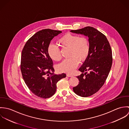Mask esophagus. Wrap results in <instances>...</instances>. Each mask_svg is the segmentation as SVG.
I'll use <instances>...</instances> for the list:
<instances>
[{"mask_svg": "<svg viewBox=\"0 0 129 129\" xmlns=\"http://www.w3.org/2000/svg\"><path fill=\"white\" fill-rule=\"evenodd\" d=\"M67 76L68 77H72V76H73V75L72 74H67Z\"/></svg>", "mask_w": 129, "mask_h": 129, "instance_id": "obj_1", "label": "esophagus"}]
</instances>
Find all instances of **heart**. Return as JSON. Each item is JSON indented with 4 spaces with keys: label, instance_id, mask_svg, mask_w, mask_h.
Here are the masks:
<instances>
[{
    "label": "heart",
    "instance_id": "b5f03b06",
    "mask_svg": "<svg viewBox=\"0 0 129 129\" xmlns=\"http://www.w3.org/2000/svg\"><path fill=\"white\" fill-rule=\"evenodd\" d=\"M58 43L63 48L70 49L69 57L57 66L58 72L71 74L77 67L79 61H84L90 52V44L86 37H79L77 35L67 33L60 37ZM49 56L54 60L59 61L61 55L59 48L53 44H50L48 48Z\"/></svg>",
    "mask_w": 129,
    "mask_h": 129
}]
</instances>
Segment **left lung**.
I'll return each mask as SVG.
<instances>
[{
    "instance_id": "left-lung-1",
    "label": "left lung",
    "mask_w": 129,
    "mask_h": 129,
    "mask_svg": "<svg viewBox=\"0 0 129 129\" xmlns=\"http://www.w3.org/2000/svg\"><path fill=\"white\" fill-rule=\"evenodd\" d=\"M71 32L88 37L89 54L79 69L82 73L76 76L79 84L73 87L74 92L77 95L88 97L102 87L109 74L113 60L110 45L106 36L92 27L87 26Z\"/></svg>"
}]
</instances>
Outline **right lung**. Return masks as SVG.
<instances>
[{
    "label": "right lung",
    "instance_id": "right-lung-1",
    "mask_svg": "<svg viewBox=\"0 0 129 129\" xmlns=\"http://www.w3.org/2000/svg\"><path fill=\"white\" fill-rule=\"evenodd\" d=\"M62 32L50 29L38 31L26 43L22 51L21 71L30 91L42 98L52 96L56 83L66 77L65 74H55L53 62L48 53L51 41Z\"/></svg>",
    "mask_w": 129,
    "mask_h": 129
}]
</instances>
